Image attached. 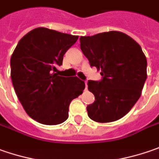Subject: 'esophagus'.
I'll return each mask as SVG.
<instances>
[{"label":"esophagus","mask_w":159,"mask_h":159,"mask_svg":"<svg viewBox=\"0 0 159 159\" xmlns=\"http://www.w3.org/2000/svg\"><path fill=\"white\" fill-rule=\"evenodd\" d=\"M84 84H85V89H87V86H88V85H87V81L84 82Z\"/></svg>","instance_id":"34e87169"}]
</instances>
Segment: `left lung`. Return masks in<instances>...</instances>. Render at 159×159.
I'll return each mask as SVG.
<instances>
[{
    "mask_svg": "<svg viewBox=\"0 0 159 159\" xmlns=\"http://www.w3.org/2000/svg\"><path fill=\"white\" fill-rule=\"evenodd\" d=\"M80 47L90 65L100 70L101 81H88L95 101L88 116L98 123L125 116L142 95L147 79V59L140 44L125 33L109 31L81 36Z\"/></svg>",
    "mask_w": 159,
    "mask_h": 159,
    "instance_id": "obj_1",
    "label": "left lung"
}]
</instances>
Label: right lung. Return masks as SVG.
Listing matches in <instances>:
<instances>
[{"label": "right lung", "instance_id": "right-lung-1", "mask_svg": "<svg viewBox=\"0 0 159 159\" xmlns=\"http://www.w3.org/2000/svg\"><path fill=\"white\" fill-rule=\"evenodd\" d=\"M77 39V35L37 27L20 39L11 55L14 90L26 114L38 123L56 125L65 122L70 102L85 88L77 76L55 73Z\"/></svg>", "mask_w": 159, "mask_h": 159}]
</instances>
